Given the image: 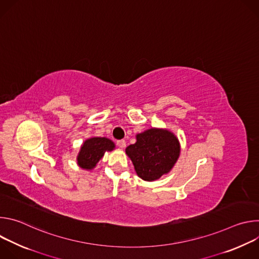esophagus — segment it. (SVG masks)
Returning a JSON list of instances; mask_svg holds the SVG:
<instances>
[{"instance_id":"obj_1","label":"esophagus","mask_w":259,"mask_h":259,"mask_svg":"<svg viewBox=\"0 0 259 259\" xmlns=\"http://www.w3.org/2000/svg\"><path fill=\"white\" fill-rule=\"evenodd\" d=\"M117 144H118L119 147H121V149H125V147H126V141L123 140V139L122 140H118Z\"/></svg>"}]
</instances>
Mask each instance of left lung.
Returning <instances> with one entry per match:
<instances>
[{"instance_id": "8db88e82", "label": "left lung", "mask_w": 259, "mask_h": 259, "mask_svg": "<svg viewBox=\"0 0 259 259\" xmlns=\"http://www.w3.org/2000/svg\"><path fill=\"white\" fill-rule=\"evenodd\" d=\"M136 174L144 181H155L168 174L180 155L176 135L165 128H151L136 134V142L126 147Z\"/></svg>"}]
</instances>
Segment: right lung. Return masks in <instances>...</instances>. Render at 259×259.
Listing matches in <instances>:
<instances>
[{
  "mask_svg": "<svg viewBox=\"0 0 259 259\" xmlns=\"http://www.w3.org/2000/svg\"><path fill=\"white\" fill-rule=\"evenodd\" d=\"M116 149L114 141L106 137H90L86 139L81 147L77 156V164L80 168L91 171L97 163L102 159L106 152H112Z\"/></svg>",
  "mask_w": 259,
  "mask_h": 259,
  "instance_id": "right-lung-1",
  "label": "right lung"
}]
</instances>
